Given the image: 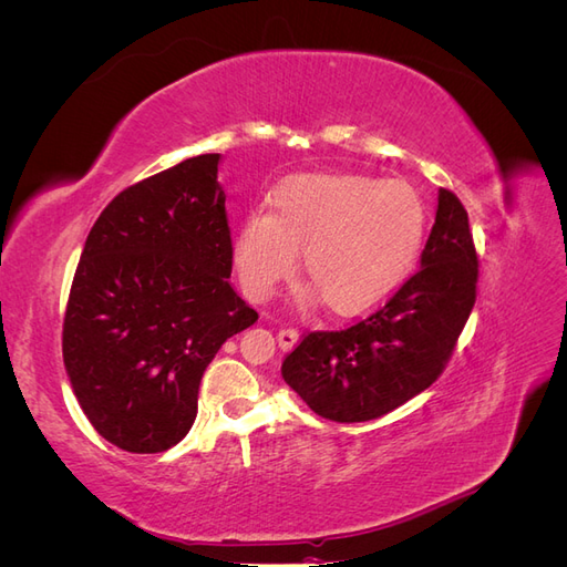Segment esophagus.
<instances>
[{
    "instance_id": "obj_1",
    "label": "esophagus",
    "mask_w": 567,
    "mask_h": 567,
    "mask_svg": "<svg viewBox=\"0 0 567 567\" xmlns=\"http://www.w3.org/2000/svg\"><path fill=\"white\" fill-rule=\"evenodd\" d=\"M277 340H279L281 350H293V348L298 346L300 333H298V329H281L279 336H277Z\"/></svg>"
}]
</instances>
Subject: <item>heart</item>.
<instances>
[{
  "mask_svg": "<svg viewBox=\"0 0 567 567\" xmlns=\"http://www.w3.org/2000/svg\"><path fill=\"white\" fill-rule=\"evenodd\" d=\"M427 213L414 186L350 173H300L281 179L269 215L236 231L234 257L255 298L302 271L336 315H362L385 302L414 269Z\"/></svg>",
  "mask_w": 567,
  "mask_h": 567,
  "instance_id": "b5f03b06",
  "label": "heart"
}]
</instances>
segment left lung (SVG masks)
<instances>
[{
  "mask_svg": "<svg viewBox=\"0 0 567 567\" xmlns=\"http://www.w3.org/2000/svg\"><path fill=\"white\" fill-rule=\"evenodd\" d=\"M475 286L468 213L450 188H440L421 269L350 329L307 333L284 359V381L321 419H381L440 379L471 317Z\"/></svg>",
  "mask_w": 567,
  "mask_h": 567,
  "instance_id": "left-lung-1",
  "label": "left lung"
}]
</instances>
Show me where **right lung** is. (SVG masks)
Wrapping results in <instances>:
<instances>
[{
	"instance_id": "1",
	"label": "right lung",
	"mask_w": 567,
	"mask_h": 567,
	"mask_svg": "<svg viewBox=\"0 0 567 567\" xmlns=\"http://www.w3.org/2000/svg\"><path fill=\"white\" fill-rule=\"evenodd\" d=\"M203 153L120 192L94 221L63 319V364L94 431L132 454L192 431L217 350L257 321L229 284L231 231Z\"/></svg>"
}]
</instances>
